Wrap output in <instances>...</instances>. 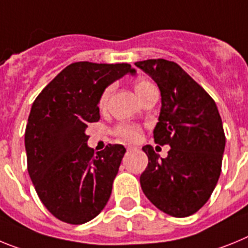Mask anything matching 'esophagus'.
<instances>
[{
	"mask_svg": "<svg viewBox=\"0 0 248 248\" xmlns=\"http://www.w3.org/2000/svg\"><path fill=\"white\" fill-rule=\"evenodd\" d=\"M135 148H137L136 147V146H127V150H128V151H131V150H135Z\"/></svg>",
	"mask_w": 248,
	"mask_h": 248,
	"instance_id": "obj_1",
	"label": "esophagus"
}]
</instances>
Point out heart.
<instances>
[{"mask_svg":"<svg viewBox=\"0 0 248 248\" xmlns=\"http://www.w3.org/2000/svg\"><path fill=\"white\" fill-rule=\"evenodd\" d=\"M152 87H154L152 83L146 81V79H137L136 82H135V91H136L137 96H139L140 98L143 97L146 92ZM112 90H113V86L111 85L108 86V87H106V90H105V91L102 92V94H101L100 102H98L101 108H103V107L106 106V103L107 101H108V97H109V94H111ZM115 133H116V136L124 140V141L133 142V141H137V140L140 139V136H141V130H140V127L136 126V124H120L115 128Z\"/></svg>","mask_w":248,"mask_h":248,"instance_id":"b5f03b06","label":"heart"}]
</instances>
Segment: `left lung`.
Returning a JSON list of instances; mask_svg holds the SVG:
<instances>
[{"mask_svg":"<svg viewBox=\"0 0 248 248\" xmlns=\"http://www.w3.org/2000/svg\"><path fill=\"white\" fill-rule=\"evenodd\" d=\"M135 64L160 88L162 106L154 139L171 147L166 158H158L152 146L142 147L148 157L140 177L142 191L165 214L191 216L208 201L221 173L222 120L212 97L177 63L158 59Z\"/></svg>","mask_w":248,"mask_h":248,"instance_id":"8db88e82","label":"left lung"}]
</instances>
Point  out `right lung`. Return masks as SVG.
<instances>
[{
  "instance_id": "right-lung-1",
  "label": "right lung",
  "mask_w": 248,
  "mask_h": 248,
  "mask_svg": "<svg viewBox=\"0 0 248 248\" xmlns=\"http://www.w3.org/2000/svg\"><path fill=\"white\" fill-rule=\"evenodd\" d=\"M126 73L136 70L128 63L75 62L32 105L25 132L27 170L41 202L63 222L91 221L111 196L126 148L108 145L94 154L86 128L100 120L102 92Z\"/></svg>"
}]
</instances>
